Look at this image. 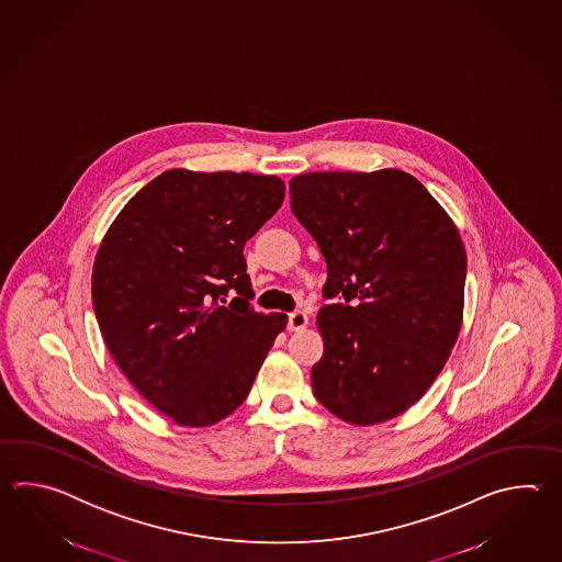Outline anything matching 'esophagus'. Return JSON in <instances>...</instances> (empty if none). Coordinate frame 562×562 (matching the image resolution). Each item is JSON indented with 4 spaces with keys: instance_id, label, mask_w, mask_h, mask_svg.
Masks as SVG:
<instances>
[{
    "instance_id": "34e87169",
    "label": "esophagus",
    "mask_w": 562,
    "mask_h": 562,
    "mask_svg": "<svg viewBox=\"0 0 562 562\" xmlns=\"http://www.w3.org/2000/svg\"><path fill=\"white\" fill-rule=\"evenodd\" d=\"M307 313L305 311H293L289 313V322H286V329L289 331H301L307 327Z\"/></svg>"
}]
</instances>
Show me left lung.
I'll return each mask as SVG.
<instances>
[{
    "mask_svg": "<svg viewBox=\"0 0 562 562\" xmlns=\"http://www.w3.org/2000/svg\"><path fill=\"white\" fill-rule=\"evenodd\" d=\"M289 189L293 215L322 249L331 299L317 315L313 394L356 426L395 418L426 394L458 339L467 283L458 228L395 168L307 172Z\"/></svg>",
    "mask_w": 562,
    "mask_h": 562,
    "instance_id": "obj_1",
    "label": "left lung"
}]
</instances>
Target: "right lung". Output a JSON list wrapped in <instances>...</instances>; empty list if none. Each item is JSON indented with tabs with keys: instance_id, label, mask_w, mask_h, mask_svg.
Instances as JSON below:
<instances>
[{
	"instance_id": "add662e5",
	"label": "right lung",
	"mask_w": 562,
	"mask_h": 562,
	"mask_svg": "<svg viewBox=\"0 0 562 562\" xmlns=\"http://www.w3.org/2000/svg\"><path fill=\"white\" fill-rule=\"evenodd\" d=\"M283 199L277 177L175 168L132 196L98 249L92 303L106 347L180 426L233 414L285 329V313L252 310L243 257Z\"/></svg>"
}]
</instances>
